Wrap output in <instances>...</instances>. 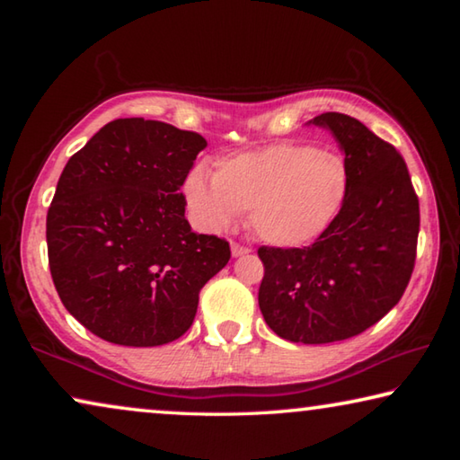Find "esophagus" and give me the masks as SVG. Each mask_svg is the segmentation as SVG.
Here are the masks:
<instances>
[{
    "label": "esophagus",
    "instance_id": "esophagus-1",
    "mask_svg": "<svg viewBox=\"0 0 460 460\" xmlns=\"http://www.w3.org/2000/svg\"><path fill=\"white\" fill-rule=\"evenodd\" d=\"M245 253H249V247H243V245H239V243H231V255H233V258H241V255H245Z\"/></svg>",
    "mask_w": 460,
    "mask_h": 460
}]
</instances>
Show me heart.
<instances>
[{
	"label": "heart",
	"instance_id": "obj_1",
	"mask_svg": "<svg viewBox=\"0 0 460 460\" xmlns=\"http://www.w3.org/2000/svg\"><path fill=\"white\" fill-rule=\"evenodd\" d=\"M351 170L337 152L276 144L225 155L213 176L194 168L184 199L202 229L221 231L249 208V225L276 247H305L329 231L347 205Z\"/></svg>",
	"mask_w": 460,
	"mask_h": 460
}]
</instances>
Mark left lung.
Segmentation results:
<instances>
[{"label":"left lung","instance_id":"8db88e82","mask_svg":"<svg viewBox=\"0 0 460 460\" xmlns=\"http://www.w3.org/2000/svg\"><path fill=\"white\" fill-rule=\"evenodd\" d=\"M351 170L337 223L308 247H260L263 321L305 345L351 339L398 305L416 261L420 207L408 166L392 144L359 119L323 113Z\"/></svg>","mask_w":460,"mask_h":460}]
</instances>
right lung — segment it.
<instances>
[{
	"mask_svg": "<svg viewBox=\"0 0 460 460\" xmlns=\"http://www.w3.org/2000/svg\"><path fill=\"white\" fill-rule=\"evenodd\" d=\"M205 137L164 121L115 119L66 162L46 217L49 266L84 329L158 347L190 329L199 292L227 266L229 243L199 235L181 186Z\"/></svg>",
	"mask_w": 460,
	"mask_h": 460,
	"instance_id": "add662e5",
	"label": "right lung"
}]
</instances>
